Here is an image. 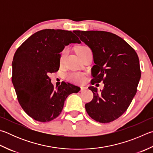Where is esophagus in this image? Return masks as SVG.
Returning a JSON list of instances; mask_svg holds the SVG:
<instances>
[{
    "label": "esophagus",
    "mask_w": 153,
    "mask_h": 153,
    "mask_svg": "<svg viewBox=\"0 0 153 153\" xmlns=\"http://www.w3.org/2000/svg\"><path fill=\"white\" fill-rule=\"evenodd\" d=\"M87 90V88H86V87H83V86H82L81 89H80V91H85V90Z\"/></svg>",
    "instance_id": "esophagus-1"
}]
</instances>
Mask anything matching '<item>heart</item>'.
Returning <instances> with one entry per match:
<instances>
[{
    "label": "heart",
    "instance_id": "1",
    "mask_svg": "<svg viewBox=\"0 0 153 153\" xmlns=\"http://www.w3.org/2000/svg\"><path fill=\"white\" fill-rule=\"evenodd\" d=\"M88 49H90V48L87 46H79L77 48V53L79 56L81 57L82 55ZM68 52L69 49L68 47H65L62 50V51L60 52L59 57V62L60 64H62L63 62H64L65 58L67 56ZM66 79L69 80V82L75 83V84H82V83L85 82V76L84 74L80 73V72H71V73H69L66 75Z\"/></svg>",
    "mask_w": 153,
    "mask_h": 153
}]
</instances>
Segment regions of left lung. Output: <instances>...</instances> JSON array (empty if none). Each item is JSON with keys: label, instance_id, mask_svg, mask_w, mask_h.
Listing matches in <instances>:
<instances>
[{"label": "left lung", "instance_id": "obj_1", "mask_svg": "<svg viewBox=\"0 0 153 153\" xmlns=\"http://www.w3.org/2000/svg\"><path fill=\"white\" fill-rule=\"evenodd\" d=\"M74 33L92 51L95 65L91 68V84H104L100 92L94 86L88 88L94 98L85 104L86 112L100 123L115 120L126 112L137 91L141 76L138 55L128 43L114 33L102 30Z\"/></svg>", "mask_w": 153, "mask_h": 153}]
</instances>
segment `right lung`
Returning <instances> with one entry per match:
<instances>
[{
  "label": "right lung",
  "instance_id": "obj_1",
  "mask_svg": "<svg viewBox=\"0 0 153 153\" xmlns=\"http://www.w3.org/2000/svg\"><path fill=\"white\" fill-rule=\"evenodd\" d=\"M80 43L70 30L43 29L22 43L14 55L12 82L21 106L34 120L46 123L56 118L65 100L80 88L62 82L56 90L49 74L59 68V53L69 43Z\"/></svg>",
  "mask_w": 153,
  "mask_h": 153
}]
</instances>
